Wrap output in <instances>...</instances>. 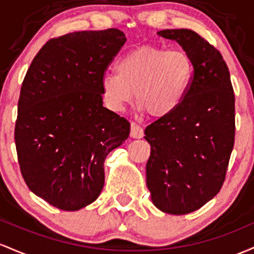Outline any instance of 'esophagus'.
<instances>
[{
  "instance_id": "34e87169",
  "label": "esophagus",
  "mask_w": 254,
  "mask_h": 254,
  "mask_svg": "<svg viewBox=\"0 0 254 254\" xmlns=\"http://www.w3.org/2000/svg\"><path fill=\"white\" fill-rule=\"evenodd\" d=\"M130 136L136 139H140L144 136V129L140 125H138L136 122H132L130 124Z\"/></svg>"
}]
</instances>
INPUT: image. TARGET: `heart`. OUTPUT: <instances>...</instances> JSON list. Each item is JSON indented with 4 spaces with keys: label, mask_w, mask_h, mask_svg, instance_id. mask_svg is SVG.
<instances>
[{
    "label": "heart",
    "mask_w": 254,
    "mask_h": 254,
    "mask_svg": "<svg viewBox=\"0 0 254 254\" xmlns=\"http://www.w3.org/2000/svg\"><path fill=\"white\" fill-rule=\"evenodd\" d=\"M194 62L185 50L145 44L129 50L116 62V74L102 78L104 101L120 112L134 95L139 108L161 119L180 107L192 84Z\"/></svg>",
    "instance_id": "heart-1"
}]
</instances>
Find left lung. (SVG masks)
Returning <instances> with one entry per match:
<instances>
[{"label": "left lung", "mask_w": 254, "mask_h": 254, "mask_svg": "<svg viewBox=\"0 0 254 254\" xmlns=\"http://www.w3.org/2000/svg\"><path fill=\"white\" fill-rule=\"evenodd\" d=\"M192 56L194 74L180 107L145 128L146 185L170 215L200 209L221 190L235 140V95L221 53L192 30H162Z\"/></svg>", "instance_id": "left-lung-1"}]
</instances>
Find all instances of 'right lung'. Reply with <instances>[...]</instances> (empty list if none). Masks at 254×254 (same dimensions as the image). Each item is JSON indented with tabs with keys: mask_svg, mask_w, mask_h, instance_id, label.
<instances>
[{
	"mask_svg": "<svg viewBox=\"0 0 254 254\" xmlns=\"http://www.w3.org/2000/svg\"><path fill=\"white\" fill-rule=\"evenodd\" d=\"M126 37L118 28L51 38L22 81L14 129L22 178L36 195L64 211L96 200L104 161L130 124L103 107L102 78Z\"/></svg>",
	"mask_w": 254,
	"mask_h": 254,
	"instance_id": "obj_1",
	"label": "right lung"
}]
</instances>
